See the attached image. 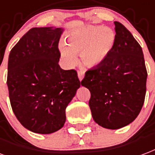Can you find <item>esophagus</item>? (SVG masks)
Wrapping results in <instances>:
<instances>
[{
  "label": "esophagus",
  "instance_id": "esophagus-1",
  "mask_svg": "<svg viewBox=\"0 0 155 155\" xmlns=\"http://www.w3.org/2000/svg\"><path fill=\"white\" fill-rule=\"evenodd\" d=\"M84 71H78V78H79V80H80V81H82V80H83V78H84Z\"/></svg>",
  "mask_w": 155,
  "mask_h": 155
}]
</instances>
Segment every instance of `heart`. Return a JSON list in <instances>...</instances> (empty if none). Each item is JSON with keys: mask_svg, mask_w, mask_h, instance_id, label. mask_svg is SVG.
<instances>
[{"mask_svg": "<svg viewBox=\"0 0 155 155\" xmlns=\"http://www.w3.org/2000/svg\"><path fill=\"white\" fill-rule=\"evenodd\" d=\"M116 34L112 28L87 25L72 32L67 37V44L60 43V52L65 65L74 66L77 57L88 66H98L106 60L113 51Z\"/></svg>", "mask_w": 155, "mask_h": 155, "instance_id": "heart-1", "label": "heart"}]
</instances>
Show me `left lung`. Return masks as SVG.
I'll return each mask as SVG.
<instances>
[{"label":"left lung","instance_id":"left-lung-1","mask_svg":"<svg viewBox=\"0 0 155 155\" xmlns=\"http://www.w3.org/2000/svg\"><path fill=\"white\" fill-rule=\"evenodd\" d=\"M116 42L104 62L85 72L89 105L99 126L116 130L131 123L145 102L147 71L138 42L124 25L114 22Z\"/></svg>","mask_w":155,"mask_h":155}]
</instances>
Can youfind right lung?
<instances>
[{
	"instance_id": "obj_1",
	"label": "right lung",
	"mask_w": 155,
	"mask_h": 155,
	"mask_svg": "<svg viewBox=\"0 0 155 155\" xmlns=\"http://www.w3.org/2000/svg\"><path fill=\"white\" fill-rule=\"evenodd\" d=\"M62 28H33L11 49L7 86L10 105L24 127L51 134L63 127L66 108L81 87L77 72L58 61Z\"/></svg>"
}]
</instances>
